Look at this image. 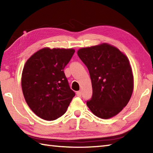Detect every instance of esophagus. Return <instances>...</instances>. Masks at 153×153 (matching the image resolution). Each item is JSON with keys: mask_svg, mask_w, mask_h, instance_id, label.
Here are the masks:
<instances>
[{"mask_svg": "<svg viewBox=\"0 0 153 153\" xmlns=\"http://www.w3.org/2000/svg\"><path fill=\"white\" fill-rule=\"evenodd\" d=\"M76 95H77V97H80L81 95H82V91H77V92H76Z\"/></svg>", "mask_w": 153, "mask_h": 153, "instance_id": "esophagus-1", "label": "esophagus"}]
</instances>
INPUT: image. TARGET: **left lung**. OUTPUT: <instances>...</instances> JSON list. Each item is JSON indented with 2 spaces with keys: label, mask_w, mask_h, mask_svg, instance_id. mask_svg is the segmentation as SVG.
Returning a JSON list of instances; mask_svg holds the SVG:
<instances>
[{
  "label": "left lung",
  "mask_w": 153,
  "mask_h": 153,
  "mask_svg": "<svg viewBox=\"0 0 153 153\" xmlns=\"http://www.w3.org/2000/svg\"><path fill=\"white\" fill-rule=\"evenodd\" d=\"M77 55L88 68L91 80L93 95L87 101L89 109L101 119L117 115L127 105L133 91L128 58L107 43L80 48Z\"/></svg>",
  "instance_id": "8db88e82"
}]
</instances>
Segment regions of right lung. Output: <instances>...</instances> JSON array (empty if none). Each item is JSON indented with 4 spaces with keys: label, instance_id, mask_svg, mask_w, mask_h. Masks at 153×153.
Masks as SVG:
<instances>
[{
    "label": "right lung",
    "instance_id": "1",
    "mask_svg": "<svg viewBox=\"0 0 153 153\" xmlns=\"http://www.w3.org/2000/svg\"><path fill=\"white\" fill-rule=\"evenodd\" d=\"M74 52L73 48H44L25 63L21 79L24 97L32 111L44 120L60 117L75 96L64 72Z\"/></svg>",
    "mask_w": 153,
    "mask_h": 153
}]
</instances>
